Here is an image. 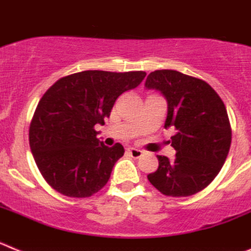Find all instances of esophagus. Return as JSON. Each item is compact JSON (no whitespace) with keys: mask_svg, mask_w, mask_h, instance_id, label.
<instances>
[{"mask_svg":"<svg viewBox=\"0 0 251 251\" xmlns=\"http://www.w3.org/2000/svg\"><path fill=\"white\" fill-rule=\"evenodd\" d=\"M128 153H129L130 156L133 157V158H141L142 156H143V151L138 150V148H134V147H130L128 148Z\"/></svg>","mask_w":251,"mask_h":251,"instance_id":"1","label":"esophagus"}]
</instances>
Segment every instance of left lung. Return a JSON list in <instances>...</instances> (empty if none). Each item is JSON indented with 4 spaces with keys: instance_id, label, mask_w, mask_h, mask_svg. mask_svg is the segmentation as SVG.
<instances>
[{
    "instance_id": "obj_1",
    "label": "left lung",
    "mask_w": 251,
    "mask_h": 251,
    "mask_svg": "<svg viewBox=\"0 0 251 251\" xmlns=\"http://www.w3.org/2000/svg\"><path fill=\"white\" fill-rule=\"evenodd\" d=\"M145 86L165 97V128L176 129L170 141L176 157L157 156L158 168L148 181L166 196L200 192L220 172L231 145L225 104L206 81L176 70L152 72Z\"/></svg>"
}]
</instances>
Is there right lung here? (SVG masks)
Here are the masks:
<instances>
[{"mask_svg":"<svg viewBox=\"0 0 251 251\" xmlns=\"http://www.w3.org/2000/svg\"><path fill=\"white\" fill-rule=\"evenodd\" d=\"M145 76V72L85 70L49 88L37 104L28 139L37 168L54 190L89 197L105 186L124 148L104 146L94 126H103L119 95Z\"/></svg>","mask_w":251,"mask_h":251,"instance_id":"1","label":"right lung"}]
</instances>
